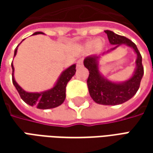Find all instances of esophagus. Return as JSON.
<instances>
[{"instance_id": "obj_1", "label": "esophagus", "mask_w": 153, "mask_h": 153, "mask_svg": "<svg viewBox=\"0 0 153 153\" xmlns=\"http://www.w3.org/2000/svg\"><path fill=\"white\" fill-rule=\"evenodd\" d=\"M83 65V60H79L77 61V67L79 68V67H82Z\"/></svg>"}]
</instances>
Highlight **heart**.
I'll return each mask as SVG.
<instances>
[{"label": "heart", "instance_id": "heart-1", "mask_svg": "<svg viewBox=\"0 0 153 153\" xmlns=\"http://www.w3.org/2000/svg\"><path fill=\"white\" fill-rule=\"evenodd\" d=\"M102 43L100 41L97 40L91 41V42H88L86 44L87 48H92V47H94L97 50H99L100 48H102Z\"/></svg>", "mask_w": 153, "mask_h": 153}]
</instances>
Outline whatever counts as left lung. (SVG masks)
Here are the masks:
<instances>
[{
  "mask_svg": "<svg viewBox=\"0 0 153 153\" xmlns=\"http://www.w3.org/2000/svg\"><path fill=\"white\" fill-rule=\"evenodd\" d=\"M109 42L114 45L102 56H89L83 60V65L89 71L87 80L88 92L91 97L97 104L106 106H115L127 102L134 96L139 88L140 82L143 75V67L142 65V56L138 48L132 41L125 37L115 33L110 30H105ZM121 45L130 47L137 56L135 61V69L132 76L123 82H115L108 80L100 71L99 61L101 56L111 52Z\"/></svg>",
  "mask_w": 153,
  "mask_h": 153,
  "instance_id": "1",
  "label": "left lung"
}]
</instances>
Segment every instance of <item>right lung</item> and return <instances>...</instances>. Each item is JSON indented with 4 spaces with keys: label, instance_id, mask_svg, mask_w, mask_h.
I'll return each instance as SVG.
<instances>
[{
    "label": "right lung",
    "instance_id": "add662e5",
    "mask_svg": "<svg viewBox=\"0 0 153 153\" xmlns=\"http://www.w3.org/2000/svg\"><path fill=\"white\" fill-rule=\"evenodd\" d=\"M38 34H44V33L42 32H36L33 35ZM19 46V45H18L15 48L14 57L17 54ZM11 67L13 84L15 85V88L18 91L22 100L29 106H36L38 109L42 110L52 109V108L60 106L64 102V101L65 100V88H66L67 83L76 72V70H75L76 65L74 64L62 71V73L60 74L59 78L57 79L56 82L55 83L54 86L51 88L45 90L42 92H39V93H32V92L25 91L19 85L18 83L15 81V76H14L15 68L13 65V62L11 64Z\"/></svg>",
    "mask_w": 153,
    "mask_h": 153
}]
</instances>
